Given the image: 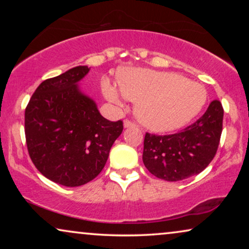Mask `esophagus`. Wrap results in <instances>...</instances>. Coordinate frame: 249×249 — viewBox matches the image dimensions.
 Here are the masks:
<instances>
[{
	"label": "esophagus",
	"instance_id": "esophagus-1",
	"mask_svg": "<svg viewBox=\"0 0 249 249\" xmlns=\"http://www.w3.org/2000/svg\"><path fill=\"white\" fill-rule=\"evenodd\" d=\"M124 128H129V127H134L135 124H134V122H131L130 120H124Z\"/></svg>",
	"mask_w": 249,
	"mask_h": 249
}]
</instances>
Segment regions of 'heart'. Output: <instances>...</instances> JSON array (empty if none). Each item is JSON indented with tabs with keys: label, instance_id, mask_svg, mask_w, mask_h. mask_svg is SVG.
<instances>
[{
	"label": "heart",
	"instance_id": "1",
	"mask_svg": "<svg viewBox=\"0 0 249 249\" xmlns=\"http://www.w3.org/2000/svg\"><path fill=\"white\" fill-rule=\"evenodd\" d=\"M118 86L125 98L137 103L139 121L154 131H172L192 121L206 103L205 87L175 72L124 69ZM108 101L121 105V95L110 80L102 81Z\"/></svg>",
	"mask_w": 249,
	"mask_h": 249
}]
</instances>
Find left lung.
<instances>
[{"label": "left lung", "mask_w": 249, "mask_h": 249, "mask_svg": "<svg viewBox=\"0 0 249 249\" xmlns=\"http://www.w3.org/2000/svg\"><path fill=\"white\" fill-rule=\"evenodd\" d=\"M223 107L214 100L196 122L173 135L146 132L142 162L152 175L180 181L198 175L216 154L222 134Z\"/></svg>", "instance_id": "obj_1"}]
</instances>
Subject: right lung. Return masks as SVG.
Returning a JSON list of instances; mask_svg holds the SVG:
<instances>
[{
    "mask_svg": "<svg viewBox=\"0 0 249 249\" xmlns=\"http://www.w3.org/2000/svg\"><path fill=\"white\" fill-rule=\"evenodd\" d=\"M89 71L74 67L44 80L25 111V135L30 159L47 179L78 187L100 175L108 153L124 130L121 120L108 121L78 83Z\"/></svg>",
    "mask_w": 249,
    "mask_h": 249,
    "instance_id": "right-lung-1",
    "label": "right lung"
}]
</instances>
